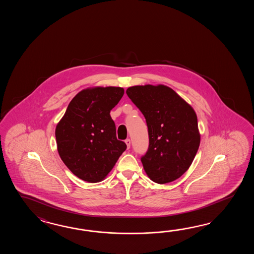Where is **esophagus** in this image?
Masks as SVG:
<instances>
[{
	"instance_id": "esophagus-1",
	"label": "esophagus",
	"mask_w": 254,
	"mask_h": 254,
	"mask_svg": "<svg viewBox=\"0 0 254 254\" xmlns=\"http://www.w3.org/2000/svg\"><path fill=\"white\" fill-rule=\"evenodd\" d=\"M125 143L127 145V149H129V147H130V140L129 139H126L125 140Z\"/></svg>"
}]
</instances>
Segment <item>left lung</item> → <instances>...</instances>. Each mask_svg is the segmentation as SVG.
Wrapping results in <instances>:
<instances>
[{
    "label": "left lung",
    "instance_id": "1",
    "mask_svg": "<svg viewBox=\"0 0 254 254\" xmlns=\"http://www.w3.org/2000/svg\"><path fill=\"white\" fill-rule=\"evenodd\" d=\"M126 93L144 115L148 126L150 144L141 157L146 174L159 184L180 178L192 163L200 146L194 110L163 84L129 87Z\"/></svg>",
    "mask_w": 254,
    "mask_h": 254
}]
</instances>
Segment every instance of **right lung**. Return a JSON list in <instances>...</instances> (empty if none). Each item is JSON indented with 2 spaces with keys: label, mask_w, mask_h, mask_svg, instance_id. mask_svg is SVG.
I'll return each instance as SVG.
<instances>
[{
  "label": "right lung",
  "mask_w": 254,
  "mask_h": 254,
  "mask_svg": "<svg viewBox=\"0 0 254 254\" xmlns=\"http://www.w3.org/2000/svg\"><path fill=\"white\" fill-rule=\"evenodd\" d=\"M122 87H91L78 92L56 125L62 161L78 178L102 182L112 171L126 144L117 140L110 112L124 96Z\"/></svg>",
  "instance_id": "1"
}]
</instances>
